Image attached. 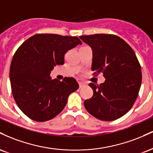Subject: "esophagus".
Masks as SVG:
<instances>
[{
  "label": "esophagus",
  "instance_id": "1",
  "mask_svg": "<svg viewBox=\"0 0 153 153\" xmlns=\"http://www.w3.org/2000/svg\"><path fill=\"white\" fill-rule=\"evenodd\" d=\"M79 87L80 88H82V87H85L86 85V83L85 82H79Z\"/></svg>",
  "mask_w": 153,
  "mask_h": 153
}]
</instances>
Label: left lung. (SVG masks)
Returning a JSON list of instances; mask_svg holds the SVG:
<instances>
[{"mask_svg":"<svg viewBox=\"0 0 153 153\" xmlns=\"http://www.w3.org/2000/svg\"><path fill=\"white\" fill-rule=\"evenodd\" d=\"M92 48L93 74L103 73L105 81L89 83L94 94L84 101L91 115L102 121H114L127 113L137 98L142 82L141 66L134 50L114 34L80 36Z\"/></svg>","mask_w":153,"mask_h":153,"instance_id":"left-lung-1","label":"left lung"}]
</instances>
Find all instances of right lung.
I'll return each mask as SVG.
<instances>
[{"instance_id": "1", "label": "right lung", "mask_w": 153, "mask_h": 153, "mask_svg": "<svg viewBox=\"0 0 153 153\" xmlns=\"http://www.w3.org/2000/svg\"><path fill=\"white\" fill-rule=\"evenodd\" d=\"M82 44L77 36L37 34L16 51L10 68L13 99L22 111L36 122L53 119L63 110L79 85L74 78L51 80L56 65L64 64L68 50Z\"/></svg>"}]
</instances>
